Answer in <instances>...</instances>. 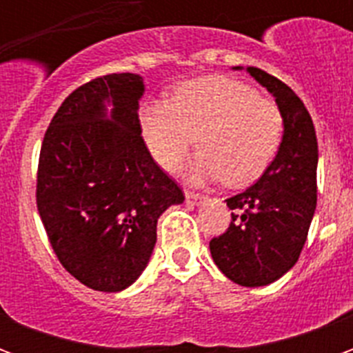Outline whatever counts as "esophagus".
<instances>
[{
	"label": "esophagus",
	"mask_w": 353,
	"mask_h": 353,
	"mask_svg": "<svg viewBox=\"0 0 353 353\" xmlns=\"http://www.w3.org/2000/svg\"><path fill=\"white\" fill-rule=\"evenodd\" d=\"M185 200H187V204H189V206H196V204H200V202L204 200V196L199 194V192L185 191Z\"/></svg>",
	"instance_id": "obj_1"
}]
</instances>
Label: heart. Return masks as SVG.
<instances>
[{
  "instance_id": "b5f03b06",
  "label": "heart",
  "mask_w": 353,
  "mask_h": 353,
  "mask_svg": "<svg viewBox=\"0 0 353 353\" xmlns=\"http://www.w3.org/2000/svg\"><path fill=\"white\" fill-rule=\"evenodd\" d=\"M141 134L164 170L177 168L194 141L200 149L187 176L238 187L257 179L278 153L283 134L280 109L242 81L210 75L185 81L170 100L141 111Z\"/></svg>"
}]
</instances>
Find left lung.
<instances>
[{
	"label": "left lung",
	"mask_w": 353,
	"mask_h": 353,
	"mask_svg": "<svg viewBox=\"0 0 353 353\" xmlns=\"http://www.w3.org/2000/svg\"><path fill=\"white\" fill-rule=\"evenodd\" d=\"M245 72L274 96L283 136L263 176L227 199L232 221L210 242V252L229 280L261 288L289 272L303 252L318 200V139L308 109L285 83L259 68L248 65Z\"/></svg>",
	"instance_id": "8db88e82"
}]
</instances>
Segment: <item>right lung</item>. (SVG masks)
Returning a JSON list of instances; mask_svg holds the SVG:
<instances>
[{
  "instance_id": "obj_1",
  "label": "right lung",
  "mask_w": 353,
  "mask_h": 353,
  "mask_svg": "<svg viewBox=\"0 0 353 353\" xmlns=\"http://www.w3.org/2000/svg\"><path fill=\"white\" fill-rule=\"evenodd\" d=\"M138 73H111L73 90L52 117L37 168V210L73 278L123 291L145 270L157 221L183 192L147 151Z\"/></svg>"
}]
</instances>
